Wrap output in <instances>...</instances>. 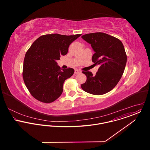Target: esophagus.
<instances>
[{
    "label": "esophagus",
    "mask_w": 150,
    "mask_h": 150,
    "mask_svg": "<svg viewBox=\"0 0 150 150\" xmlns=\"http://www.w3.org/2000/svg\"><path fill=\"white\" fill-rule=\"evenodd\" d=\"M74 73H75V74H79V73H81V70H79V69H75Z\"/></svg>",
    "instance_id": "1"
}]
</instances>
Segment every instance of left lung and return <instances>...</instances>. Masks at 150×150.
Segmentation results:
<instances>
[{"instance_id": "left-lung-1", "label": "left lung", "mask_w": 150, "mask_h": 150, "mask_svg": "<svg viewBox=\"0 0 150 150\" xmlns=\"http://www.w3.org/2000/svg\"><path fill=\"white\" fill-rule=\"evenodd\" d=\"M81 38L95 51L92 62L99 65L95 76L91 71H83L86 80L81 88L92 95L106 93L117 86L124 73L127 61L124 45L118 39L102 32L86 34Z\"/></svg>"}]
</instances>
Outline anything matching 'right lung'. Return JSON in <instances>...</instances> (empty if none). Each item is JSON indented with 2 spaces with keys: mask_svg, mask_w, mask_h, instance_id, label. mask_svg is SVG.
Here are the masks:
<instances>
[{
  "mask_svg": "<svg viewBox=\"0 0 150 150\" xmlns=\"http://www.w3.org/2000/svg\"><path fill=\"white\" fill-rule=\"evenodd\" d=\"M81 35H45L36 39L27 51L22 76L33 98L45 103L57 100L62 93L64 81L74 73L72 68L61 69L56 62L68 52L70 44Z\"/></svg>",
  "mask_w": 150,
  "mask_h": 150,
  "instance_id": "1",
  "label": "right lung"
}]
</instances>
